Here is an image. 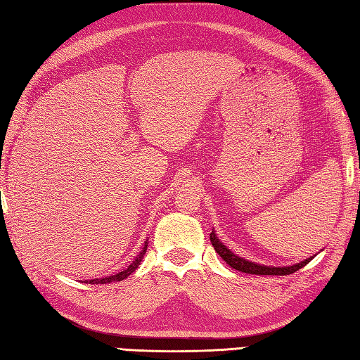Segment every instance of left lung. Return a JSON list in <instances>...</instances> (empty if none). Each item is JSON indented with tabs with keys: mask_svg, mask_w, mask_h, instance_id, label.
<instances>
[{
	"mask_svg": "<svg viewBox=\"0 0 360 360\" xmlns=\"http://www.w3.org/2000/svg\"><path fill=\"white\" fill-rule=\"evenodd\" d=\"M210 240H212L214 250L219 254V257L224 262L229 263L233 269H238V271H241V273H246V274H259V276H287V274H293L295 271H300L302 266H306V264L311 259H314V257H310V259H306L304 262H300L296 264H291V266H264V264L244 260V259H241L240 255L233 254L232 250L224 246V244L219 241V238L214 233V230H212V233H210Z\"/></svg>",
	"mask_w": 360,
	"mask_h": 360,
	"instance_id": "8db88e82",
	"label": "left lung"
}]
</instances>
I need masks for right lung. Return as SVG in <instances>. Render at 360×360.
I'll list each match as a JSON object with an SVG mask.
<instances>
[{"label": "right lung", "instance_id": "1", "mask_svg": "<svg viewBox=\"0 0 360 360\" xmlns=\"http://www.w3.org/2000/svg\"><path fill=\"white\" fill-rule=\"evenodd\" d=\"M147 244H148V243L146 241L144 248H142V250L139 252V255L136 257V259L133 260V263H131V264H128V268H125L124 271H120V273L114 274V276L103 277V279H92V281H89V283H110V282H120V281L127 279V277L130 276L131 273H134V271H136V268L139 266V263L142 262V257H144V254L147 252Z\"/></svg>", "mask_w": 360, "mask_h": 360}]
</instances>
